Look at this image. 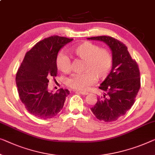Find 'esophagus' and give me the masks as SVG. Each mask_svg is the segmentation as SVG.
<instances>
[{
	"label": "esophagus",
	"mask_w": 155,
	"mask_h": 155,
	"mask_svg": "<svg viewBox=\"0 0 155 155\" xmlns=\"http://www.w3.org/2000/svg\"><path fill=\"white\" fill-rule=\"evenodd\" d=\"M76 92H78V93H80L81 94H83V95H86V94H88V92H83V91H75Z\"/></svg>",
	"instance_id": "obj_1"
}]
</instances>
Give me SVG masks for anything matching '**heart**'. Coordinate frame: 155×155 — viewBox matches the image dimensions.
Masks as SVG:
<instances>
[{"instance_id": "heart-1", "label": "heart", "mask_w": 155, "mask_h": 155, "mask_svg": "<svg viewBox=\"0 0 155 155\" xmlns=\"http://www.w3.org/2000/svg\"><path fill=\"white\" fill-rule=\"evenodd\" d=\"M70 51L78 58L84 61V72L74 74L67 80V85L71 88L85 91L95 82L97 77L104 78L107 77L113 63L109 51L89 41L71 47ZM55 64L58 70L63 73H68L71 70V61L64 52L57 55Z\"/></svg>"}]
</instances>
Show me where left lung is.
I'll return each mask as SVG.
<instances>
[{
    "instance_id": "obj_1",
    "label": "left lung",
    "mask_w": 155,
    "mask_h": 155,
    "mask_svg": "<svg viewBox=\"0 0 155 155\" xmlns=\"http://www.w3.org/2000/svg\"><path fill=\"white\" fill-rule=\"evenodd\" d=\"M87 40L104 41L112 51V69L99 88L104 94L91 109L95 117L104 122L115 121L126 114L135 102L140 87L137 63L131 58L127 47L109 36H98Z\"/></svg>"
}]
</instances>
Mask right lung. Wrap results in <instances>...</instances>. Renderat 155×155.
<instances>
[{"mask_svg": "<svg viewBox=\"0 0 155 155\" xmlns=\"http://www.w3.org/2000/svg\"><path fill=\"white\" fill-rule=\"evenodd\" d=\"M73 39L54 35L36 44L25 55L16 74V84L21 101L30 114L47 120L55 117L64 106L68 89L55 93L48 92V78L57 75V55Z\"/></svg>", "mask_w": 155, "mask_h": 155, "instance_id": "add662e5", "label": "right lung"}]
</instances>
